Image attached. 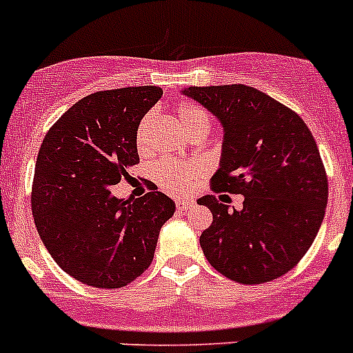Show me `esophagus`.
<instances>
[{"label":"esophagus","instance_id":"obj_1","mask_svg":"<svg viewBox=\"0 0 353 353\" xmlns=\"http://www.w3.org/2000/svg\"><path fill=\"white\" fill-rule=\"evenodd\" d=\"M176 205L179 210H188V208H191L194 205L193 200H188V198H176Z\"/></svg>","mask_w":353,"mask_h":353}]
</instances>
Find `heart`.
<instances>
[{"instance_id": "1", "label": "heart", "mask_w": 353, "mask_h": 353, "mask_svg": "<svg viewBox=\"0 0 353 353\" xmlns=\"http://www.w3.org/2000/svg\"><path fill=\"white\" fill-rule=\"evenodd\" d=\"M177 121L186 134H194L198 131H207L210 128L208 115L200 107L193 103H179L176 107ZM150 115L141 121L138 129V145L139 148L145 143L146 131H148ZM155 179L160 186L170 193H186L196 184L198 177L201 176V165L196 162H176V160H162L153 169Z\"/></svg>"}]
</instances>
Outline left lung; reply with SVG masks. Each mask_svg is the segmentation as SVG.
I'll return each instance as SVG.
<instances>
[{"instance_id":"obj_1","label":"left lung","mask_w":353,"mask_h":353,"mask_svg":"<svg viewBox=\"0 0 353 353\" xmlns=\"http://www.w3.org/2000/svg\"><path fill=\"white\" fill-rule=\"evenodd\" d=\"M181 94L222 125L214 190L245 196L241 210L214 194L198 200L214 215L200 236L205 256L243 285L286 274L316 239L327 205L326 170L312 132L295 112L250 85H191Z\"/></svg>"}]
</instances>
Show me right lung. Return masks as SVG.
<instances>
[{"mask_svg":"<svg viewBox=\"0 0 353 353\" xmlns=\"http://www.w3.org/2000/svg\"><path fill=\"white\" fill-rule=\"evenodd\" d=\"M162 94L157 85L90 94L58 119L41 145L34 222L54 262L84 285L122 288L134 281L176 212L157 186L136 200L110 191L139 162V122Z\"/></svg>","mask_w":353,"mask_h":353,"instance_id":"1","label":"right lung"}]
</instances>
